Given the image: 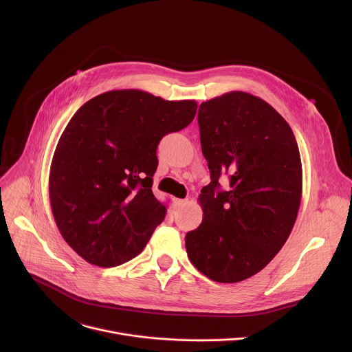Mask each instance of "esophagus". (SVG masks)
Listing matches in <instances>:
<instances>
[{"label": "esophagus", "instance_id": "esophagus-1", "mask_svg": "<svg viewBox=\"0 0 352 352\" xmlns=\"http://www.w3.org/2000/svg\"><path fill=\"white\" fill-rule=\"evenodd\" d=\"M185 204H186V200H184V199H174V208L175 209L182 208Z\"/></svg>", "mask_w": 352, "mask_h": 352}]
</instances>
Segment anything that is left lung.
Returning <instances> with one entry per match:
<instances>
[{
	"mask_svg": "<svg viewBox=\"0 0 352 352\" xmlns=\"http://www.w3.org/2000/svg\"><path fill=\"white\" fill-rule=\"evenodd\" d=\"M197 124L212 181L200 190L204 220L186 234V254L210 280L238 283L266 267L292 231L302 196L299 148L288 122L245 91L200 104Z\"/></svg>",
	"mask_w": 352,
	"mask_h": 352,
	"instance_id": "8db88e82",
	"label": "left lung"
}]
</instances>
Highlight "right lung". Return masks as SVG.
Returning <instances> with one entry per match:
<instances>
[{"label":"right lung","instance_id":"right-lung-1","mask_svg":"<svg viewBox=\"0 0 352 352\" xmlns=\"http://www.w3.org/2000/svg\"><path fill=\"white\" fill-rule=\"evenodd\" d=\"M196 109L195 100L124 89L93 97L71 118L48 193L63 238L86 262L113 267L142 252L167 212L152 192L157 144L189 125Z\"/></svg>","mask_w":352,"mask_h":352}]
</instances>
